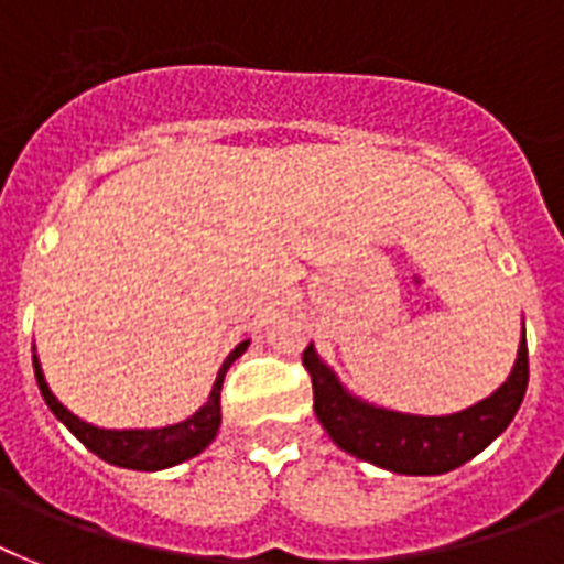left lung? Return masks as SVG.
<instances>
[{"label": "left lung", "mask_w": 564, "mask_h": 564, "mask_svg": "<svg viewBox=\"0 0 564 564\" xmlns=\"http://www.w3.org/2000/svg\"><path fill=\"white\" fill-rule=\"evenodd\" d=\"M304 368L313 377L315 416L333 443L359 460L400 475H443L473 460L510 425L530 379L524 333L505 386L487 400L446 416L400 414L359 400L318 359L313 345L304 350Z\"/></svg>", "instance_id": "1"}]
</instances>
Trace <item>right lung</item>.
I'll list each match as a JSON object with an SVG mask.
<instances>
[{"label":"right lung","instance_id":"obj_1","mask_svg":"<svg viewBox=\"0 0 564 564\" xmlns=\"http://www.w3.org/2000/svg\"><path fill=\"white\" fill-rule=\"evenodd\" d=\"M249 341H240V345L228 354V359L223 361L217 379H214V388H210V397L203 409L196 411L194 416H187L182 423L164 425V429H98V425L84 423L80 416H75L72 411L63 405L52 393L48 382L43 377V368L34 356V373L36 386L43 393L45 405L54 411L59 423L66 425L68 432L75 434L77 441L84 443L89 452L107 460L112 466H123V469H139V473H159V469H167V466H176L182 460H191L194 455H199L205 446H208L219 432V420H223V411H219V391H223V379H226L231 361L240 359L246 354Z\"/></svg>","mask_w":564,"mask_h":564}]
</instances>
